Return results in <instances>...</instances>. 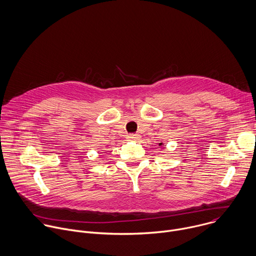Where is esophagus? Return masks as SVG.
Instances as JSON below:
<instances>
[{"mask_svg":"<svg viewBox=\"0 0 256 256\" xmlns=\"http://www.w3.org/2000/svg\"><path fill=\"white\" fill-rule=\"evenodd\" d=\"M140 136L138 134H130L128 136V140H140Z\"/></svg>","mask_w":256,"mask_h":256,"instance_id":"34e87169","label":"esophagus"}]
</instances>
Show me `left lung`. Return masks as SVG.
<instances>
[{
    "instance_id": "left-lung-1",
    "label": "left lung",
    "mask_w": 256,
    "mask_h": 256,
    "mask_svg": "<svg viewBox=\"0 0 256 256\" xmlns=\"http://www.w3.org/2000/svg\"><path fill=\"white\" fill-rule=\"evenodd\" d=\"M162 146H164V144H162V142H160V144H158V146H160V148H162Z\"/></svg>"
}]
</instances>
